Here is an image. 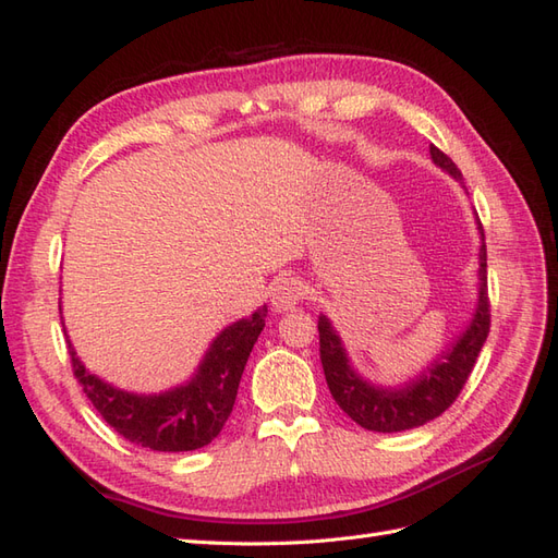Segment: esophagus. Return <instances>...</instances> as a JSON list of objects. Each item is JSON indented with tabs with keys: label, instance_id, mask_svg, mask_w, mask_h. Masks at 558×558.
Listing matches in <instances>:
<instances>
[{
	"label": "esophagus",
	"instance_id": "obj_1",
	"mask_svg": "<svg viewBox=\"0 0 558 558\" xmlns=\"http://www.w3.org/2000/svg\"><path fill=\"white\" fill-rule=\"evenodd\" d=\"M302 298V283L293 277H281L272 286V293H269V300H272V307L277 312H289L293 310Z\"/></svg>",
	"mask_w": 558,
	"mask_h": 558
}]
</instances>
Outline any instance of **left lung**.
Segmentation results:
<instances>
[{"mask_svg":"<svg viewBox=\"0 0 558 558\" xmlns=\"http://www.w3.org/2000/svg\"><path fill=\"white\" fill-rule=\"evenodd\" d=\"M430 158L433 162L445 170L456 181H461L463 174L459 167L453 165L449 156H445L440 148L430 144ZM477 230L482 238L480 246V291H477V305L468 320L465 330L456 337L451 347L437 359L430 361L421 373L404 381L400 386H377L361 377L353 369L349 353L342 344V337L332 328L330 318L326 314L318 316V344H320V363H324V373L330 393L335 402L356 421L359 426L377 433H400L416 426H424L435 416H440L451 402L459 398L461 388L465 386L472 365H475L480 351L486 342L488 326H492V314H488V293H486V244H484V230L480 218Z\"/></svg>","mask_w":558,"mask_h":558,"instance_id":"left-lung-1","label":"left lung"}]
</instances>
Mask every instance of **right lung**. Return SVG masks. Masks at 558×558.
<instances>
[{
    "label": "right lung",
    "mask_w": 558,
    "mask_h": 558,
    "mask_svg": "<svg viewBox=\"0 0 558 558\" xmlns=\"http://www.w3.org/2000/svg\"><path fill=\"white\" fill-rule=\"evenodd\" d=\"M267 307L216 335L195 375L162 393H130L90 375L70 342L72 367L83 393L125 440L154 451H193L221 433L238 398L248 353L265 328Z\"/></svg>",
    "instance_id": "obj_1"
}]
</instances>
